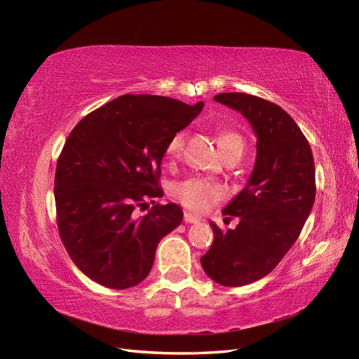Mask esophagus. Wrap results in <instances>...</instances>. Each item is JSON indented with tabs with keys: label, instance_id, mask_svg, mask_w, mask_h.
<instances>
[{
	"label": "esophagus",
	"instance_id": "34e87169",
	"mask_svg": "<svg viewBox=\"0 0 359 359\" xmlns=\"http://www.w3.org/2000/svg\"><path fill=\"white\" fill-rule=\"evenodd\" d=\"M184 222L191 224V223H199L201 219H199V217H196V215L190 214V212H184Z\"/></svg>",
	"mask_w": 359,
	"mask_h": 359
}]
</instances>
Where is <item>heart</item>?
Returning a JSON list of instances; mask_svg holds the SVG:
<instances>
[{"mask_svg": "<svg viewBox=\"0 0 359 359\" xmlns=\"http://www.w3.org/2000/svg\"><path fill=\"white\" fill-rule=\"evenodd\" d=\"M182 145L184 133L178 132L168 140V145L165 149L166 157L177 158L181 153ZM219 147L222 149V153H224L226 149H229L232 147H243V139L235 132H223L219 136ZM172 193L173 196L177 198V201L182 206H186V208L196 212H205L208 211L212 205L220 202L224 198L226 190L222 184L211 180L187 178L173 184Z\"/></svg>", "mask_w": 359, "mask_h": 359, "instance_id": "1", "label": "heart"}]
</instances>
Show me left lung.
<instances>
[{"label": "left lung", "instance_id": "obj_1", "mask_svg": "<svg viewBox=\"0 0 359 359\" xmlns=\"http://www.w3.org/2000/svg\"><path fill=\"white\" fill-rule=\"evenodd\" d=\"M214 100L243 114L257 136L252 175L223 210L240 223L227 232L211 223L214 241L201 257L215 283L236 287L269 274L295 244L316 196L314 160L298 124L276 103L244 93Z\"/></svg>", "mask_w": 359, "mask_h": 359}]
</instances>
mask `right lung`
Returning a JSON list of instances; mask_svg holds the SVG:
<instances>
[{
	"label": "right lung",
	"instance_id": "1",
	"mask_svg": "<svg viewBox=\"0 0 359 359\" xmlns=\"http://www.w3.org/2000/svg\"><path fill=\"white\" fill-rule=\"evenodd\" d=\"M203 102L124 94L76 124L57 161L61 241L82 273L109 289L139 285L156 250L182 222L177 203L160 205V165L168 140L196 118ZM155 203L145 216L135 211Z\"/></svg>",
	"mask_w": 359,
	"mask_h": 359
}]
</instances>
